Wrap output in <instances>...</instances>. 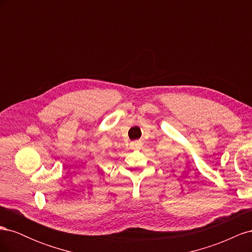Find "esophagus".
<instances>
[{
	"instance_id": "obj_1",
	"label": "esophagus",
	"mask_w": 252,
	"mask_h": 252,
	"mask_svg": "<svg viewBox=\"0 0 252 252\" xmlns=\"http://www.w3.org/2000/svg\"><path fill=\"white\" fill-rule=\"evenodd\" d=\"M130 146H131L132 149H140L143 146V143L141 141H135V142L131 143Z\"/></svg>"
}]
</instances>
